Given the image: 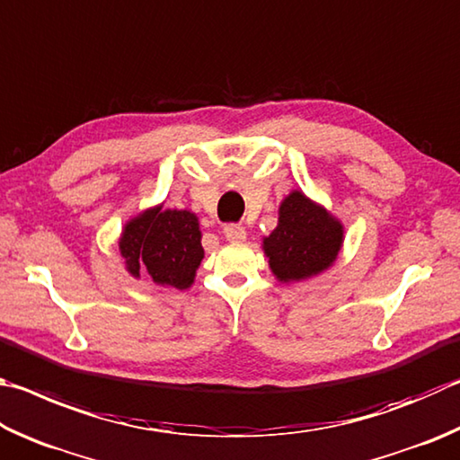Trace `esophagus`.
Returning a JSON list of instances; mask_svg holds the SVG:
<instances>
[{"instance_id": "1", "label": "esophagus", "mask_w": 460, "mask_h": 460, "mask_svg": "<svg viewBox=\"0 0 460 460\" xmlns=\"http://www.w3.org/2000/svg\"><path fill=\"white\" fill-rule=\"evenodd\" d=\"M224 236L228 238L230 243H243V240L246 238V230L243 224H226Z\"/></svg>"}]
</instances>
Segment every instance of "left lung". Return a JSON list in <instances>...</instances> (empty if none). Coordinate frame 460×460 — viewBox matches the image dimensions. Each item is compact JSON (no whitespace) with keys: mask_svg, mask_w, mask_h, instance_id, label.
Wrapping results in <instances>:
<instances>
[{"mask_svg":"<svg viewBox=\"0 0 460 460\" xmlns=\"http://www.w3.org/2000/svg\"><path fill=\"white\" fill-rule=\"evenodd\" d=\"M341 243L343 226L301 191H293L279 208V226L264 238V254L277 279L288 283L332 267Z\"/></svg>","mask_w":460,"mask_h":460,"instance_id":"8db88e82","label":"left lung"}]
</instances>
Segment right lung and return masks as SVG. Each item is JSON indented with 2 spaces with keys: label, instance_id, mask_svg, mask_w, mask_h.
<instances>
[{
  "label": "right lung",
  "instance_id": "1",
  "mask_svg": "<svg viewBox=\"0 0 460 460\" xmlns=\"http://www.w3.org/2000/svg\"><path fill=\"white\" fill-rule=\"evenodd\" d=\"M199 240L196 214L159 206L125 226L119 248L133 277L147 270L157 285L188 288L204 259Z\"/></svg>",
  "mask_w": 460,
  "mask_h": 460
}]
</instances>
